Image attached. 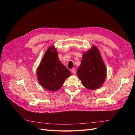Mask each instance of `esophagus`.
I'll list each match as a JSON object with an SVG mask.
<instances>
[{"label":"esophagus","instance_id":"34e87169","mask_svg":"<svg viewBox=\"0 0 135 135\" xmlns=\"http://www.w3.org/2000/svg\"><path fill=\"white\" fill-rule=\"evenodd\" d=\"M71 72L73 74H76V70L75 69H71Z\"/></svg>","mask_w":135,"mask_h":135}]
</instances>
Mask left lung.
I'll return each instance as SVG.
<instances>
[{"instance_id":"8db88e82","label":"left lung","mask_w":135,"mask_h":135,"mask_svg":"<svg viewBox=\"0 0 135 135\" xmlns=\"http://www.w3.org/2000/svg\"><path fill=\"white\" fill-rule=\"evenodd\" d=\"M107 68L97 47L93 46L84 52L77 75L84 87L95 90L101 87L107 78Z\"/></svg>"}]
</instances>
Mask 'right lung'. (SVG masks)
I'll list each match as a JSON object with an SVG mask.
<instances>
[{
    "label": "right lung",
    "mask_w": 135,
    "mask_h": 135,
    "mask_svg": "<svg viewBox=\"0 0 135 135\" xmlns=\"http://www.w3.org/2000/svg\"><path fill=\"white\" fill-rule=\"evenodd\" d=\"M37 78L40 84L50 91L60 89L71 72L61 62L57 49L51 46L45 52L36 70Z\"/></svg>",
    "instance_id": "1"
}]
</instances>
